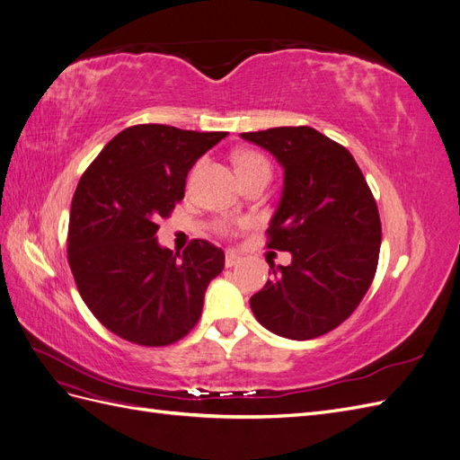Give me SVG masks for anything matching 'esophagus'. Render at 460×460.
Returning a JSON list of instances; mask_svg holds the SVG:
<instances>
[{
    "instance_id": "esophagus-1",
    "label": "esophagus",
    "mask_w": 460,
    "mask_h": 460,
    "mask_svg": "<svg viewBox=\"0 0 460 460\" xmlns=\"http://www.w3.org/2000/svg\"><path fill=\"white\" fill-rule=\"evenodd\" d=\"M242 261V257L238 255V253H234V252H226V259H225V264L228 269H232V267H235V264H238Z\"/></svg>"
}]
</instances>
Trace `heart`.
Here are the masks:
<instances>
[{
  "label": "heart",
  "instance_id": "1",
  "mask_svg": "<svg viewBox=\"0 0 460 460\" xmlns=\"http://www.w3.org/2000/svg\"><path fill=\"white\" fill-rule=\"evenodd\" d=\"M235 166H238V172L245 174V172H257V171H267L270 172V166L262 155L253 151H243L235 157Z\"/></svg>",
  "mask_w": 460,
  "mask_h": 460
}]
</instances>
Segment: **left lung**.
<instances>
[{"mask_svg": "<svg viewBox=\"0 0 460 460\" xmlns=\"http://www.w3.org/2000/svg\"><path fill=\"white\" fill-rule=\"evenodd\" d=\"M272 153L284 171L269 247L272 280L249 303L259 323L288 340H313L340 326L368 291L378 267V207L353 155L309 127L240 134ZM270 274V272H269Z\"/></svg>", "mask_w": 460, "mask_h": 460, "instance_id": "obj_1", "label": "left lung"}]
</instances>
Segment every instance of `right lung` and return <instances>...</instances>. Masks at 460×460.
<instances>
[{
	"label": "right lung",
	"instance_id": "1",
	"mask_svg": "<svg viewBox=\"0 0 460 460\" xmlns=\"http://www.w3.org/2000/svg\"><path fill=\"white\" fill-rule=\"evenodd\" d=\"M228 132L137 124L117 134L80 178L68 220V264L82 299L122 340L161 347L196 326L225 252L193 240L182 255L157 240L184 199L186 176Z\"/></svg>",
	"mask_w": 460,
	"mask_h": 460
}]
</instances>
